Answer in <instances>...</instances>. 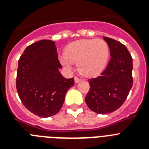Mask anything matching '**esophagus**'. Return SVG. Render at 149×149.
<instances>
[{"label": "esophagus", "mask_w": 149, "mask_h": 149, "mask_svg": "<svg viewBox=\"0 0 149 149\" xmlns=\"http://www.w3.org/2000/svg\"><path fill=\"white\" fill-rule=\"evenodd\" d=\"M81 81V79L78 77H74V82L78 83Z\"/></svg>", "instance_id": "esophagus-1"}]
</instances>
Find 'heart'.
<instances>
[{
    "instance_id": "obj_1",
    "label": "heart",
    "mask_w": 149,
    "mask_h": 149,
    "mask_svg": "<svg viewBox=\"0 0 149 149\" xmlns=\"http://www.w3.org/2000/svg\"><path fill=\"white\" fill-rule=\"evenodd\" d=\"M110 49L103 39H82L68 44L60 62L67 68L77 63L79 72L83 75L93 77L104 71L108 62Z\"/></svg>"
}]
</instances>
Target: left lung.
<instances>
[{"mask_svg":"<svg viewBox=\"0 0 149 149\" xmlns=\"http://www.w3.org/2000/svg\"><path fill=\"white\" fill-rule=\"evenodd\" d=\"M104 39L111 58L101 75L89 80L90 88L85 98L88 107L98 114L118 110L133 86V61L128 50L119 41L106 36Z\"/></svg>","mask_w":149,"mask_h":149,"instance_id":"obj_1","label":"left lung"}]
</instances>
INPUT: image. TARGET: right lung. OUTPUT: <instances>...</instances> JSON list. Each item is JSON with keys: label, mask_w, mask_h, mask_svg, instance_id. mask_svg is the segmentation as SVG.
Returning <instances> with one entry per match:
<instances>
[{"label": "right lung", "mask_w": 149, "mask_h": 149, "mask_svg": "<svg viewBox=\"0 0 149 149\" xmlns=\"http://www.w3.org/2000/svg\"><path fill=\"white\" fill-rule=\"evenodd\" d=\"M55 42L40 40L27 46L18 60L16 89L26 108L34 115L47 118L58 113L67 91L74 84L59 68Z\"/></svg>", "instance_id": "right-lung-1"}]
</instances>
